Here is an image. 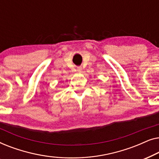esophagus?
<instances>
[{
  "instance_id": "esophagus-1",
  "label": "esophagus",
  "mask_w": 159,
  "mask_h": 159,
  "mask_svg": "<svg viewBox=\"0 0 159 159\" xmlns=\"http://www.w3.org/2000/svg\"><path fill=\"white\" fill-rule=\"evenodd\" d=\"M77 71L78 72H82V67L81 66H78L77 68Z\"/></svg>"
}]
</instances>
